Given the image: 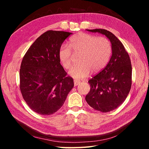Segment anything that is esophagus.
I'll return each mask as SVG.
<instances>
[{
  "instance_id": "1",
  "label": "esophagus",
  "mask_w": 149,
  "mask_h": 149,
  "mask_svg": "<svg viewBox=\"0 0 149 149\" xmlns=\"http://www.w3.org/2000/svg\"><path fill=\"white\" fill-rule=\"evenodd\" d=\"M80 83V82L78 80H74V86H78L79 84Z\"/></svg>"
}]
</instances>
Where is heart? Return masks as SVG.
<instances>
[{
    "instance_id": "heart-1",
    "label": "heart",
    "mask_w": 149,
    "mask_h": 149,
    "mask_svg": "<svg viewBox=\"0 0 149 149\" xmlns=\"http://www.w3.org/2000/svg\"><path fill=\"white\" fill-rule=\"evenodd\" d=\"M74 55H79V64L72 68L69 73L75 79H83L91 73L104 69L111 55L112 47L107 38L86 33H79L72 37L70 46L62 45L58 52V58L65 69L72 66V58Z\"/></svg>"
}]
</instances>
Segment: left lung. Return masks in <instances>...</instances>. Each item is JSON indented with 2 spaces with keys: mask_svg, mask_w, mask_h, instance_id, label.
<instances>
[{
  "mask_svg": "<svg viewBox=\"0 0 149 149\" xmlns=\"http://www.w3.org/2000/svg\"><path fill=\"white\" fill-rule=\"evenodd\" d=\"M104 35L110 40L112 56L106 66L88 81L91 86L86 101L94 109L110 112L125 100L132 85V65L128 53L120 40L105 29L87 30Z\"/></svg>",
  "mask_w": 149,
  "mask_h": 149,
  "instance_id": "left-lung-1",
  "label": "left lung"
}]
</instances>
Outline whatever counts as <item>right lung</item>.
I'll use <instances>...</instances> for the list:
<instances>
[{"instance_id": "add662e5", "label": "right lung", "mask_w": 149, "mask_h": 149, "mask_svg": "<svg viewBox=\"0 0 149 149\" xmlns=\"http://www.w3.org/2000/svg\"><path fill=\"white\" fill-rule=\"evenodd\" d=\"M72 34L48 30L35 40L22 60L20 89L30 109L41 115L60 109L74 86L73 79L60 64L58 52Z\"/></svg>"}]
</instances>
